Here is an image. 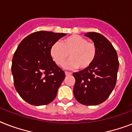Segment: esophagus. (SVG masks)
I'll use <instances>...</instances> for the list:
<instances>
[{
    "label": "esophagus",
    "mask_w": 132,
    "mask_h": 132,
    "mask_svg": "<svg viewBox=\"0 0 132 132\" xmlns=\"http://www.w3.org/2000/svg\"><path fill=\"white\" fill-rule=\"evenodd\" d=\"M65 74H66V76L71 75H72V72H70L66 71V72H65Z\"/></svg>",
    "instance_id": "34e87169"
}]
</instances>
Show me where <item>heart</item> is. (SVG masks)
<instances>
[{
    "label": "heart",
    "mask_w": 132,
    "mask_h": 132,
    "mask_svg": "<svg viewBox=\"0 0 132 132\" xmlns=\"http://www.w3.org/2000/svg\"><path fill=\"white\" fill-rule=\"evenodd\" d=\"M50 55L57 66H62L68 57L71 59L67 68L80 70L89 68L96 60L97 47L94 43L79 35H72L64 39L62 44L56 42L50 48Z\"/></svg>",
    "instance_id": "b5f03b06"
}]
</instances>
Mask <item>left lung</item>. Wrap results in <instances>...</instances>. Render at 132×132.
Listing matches in <instances>:
<instances>
[{"label":"left lung","instance_id":"left-lung-1","mask_svg":"<svg viewBox=\"0 0 132 132\" xmlns=\"http://www.w3.org/2000/svg\"><path fill=\"white\" fill-rule=\"evenodd\" d=\"M97 47V56L92 66L74 72V96L79 103L94 106L102 103L109 97L117 82L119 62L116 50L111 42L97 32L85 35Z\"/></svg>","mask_w":132,"mask_h":132}]
</instances>
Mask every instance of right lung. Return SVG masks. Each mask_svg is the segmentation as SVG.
Masks as SVG:
<instances>
[{
  "mask_svg": "<svg viewBox=\"0 0 132 132\" xmlns=\"http://www.w3.org/2000/svg\"><path fill=\"white\" fill-rule=\"evenodd\" d=\"M64 33L38 31L19 44L12 60L14 86L20 97L35 106L51 103L65 79L50 55V48Z\"/></svg>",
  "mask_w": 132,
  "mask_h": 132,
  "instance_id": "1",
  "label": "right lung"
}]
</instances>
